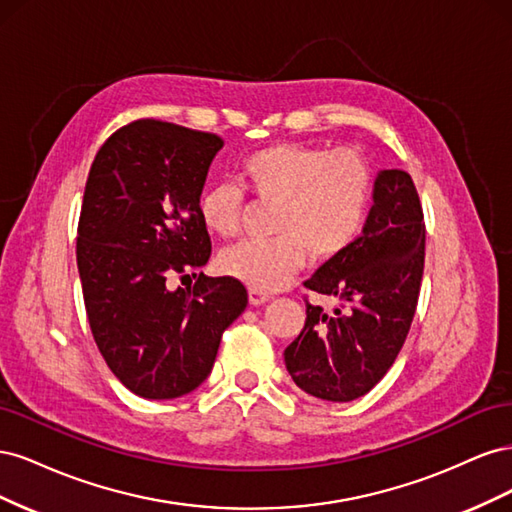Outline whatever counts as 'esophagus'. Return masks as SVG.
I'll use <instances>...</instances> for the list:
<instances>
[{
  "label": "esophagus",
  "mask_w": 512,
  "mask_h": 512,
  "mask_svg": "<svg viewBox=\"0 0 512 512\" xmlns=\"http://www.w3.org/2000/svg\"><path fill=\"white\" fill-rule=\"evenodd\" d=\"M271 297L267 292H262V290H258V288H250V303L252 305H262V303H267Z\"/></svg>",
  "instance_id": "obj_1"
}]
</instances>
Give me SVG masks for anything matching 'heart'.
<instances>
[{
  "mask_svg": "<svg viewBox=\"0 0 512 512\" xmlns=\"http://www.w3.org/2000/svg\"><path fill=\"white\" fill-rule=\"evenodd\" d=\"M241 173L258 200L275 203V237L228 247L220 267L262 292L286 286L309 252L318 260L346 252L361 237L374 205V168L356 149L275 143L245 156ZM243 203L239 185H211L198 198L200 220L213 235L230 239L241 228Z\"/></svg>",
  "mask_w": 512,
  "mask_h": 512,
  "instance_id": "heart-1",
  "label": "heart"
}]
</instances>
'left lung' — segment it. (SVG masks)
<instances>
[{"label": "left lung", "mask_w": 512, "mask_h": 512, "mask_svg": "<svg viewBox=\"0 0 512 512\" xmlns=\"http://www.w3.org/2000/svg\"><path fill=\"white\" fill-rule=\"evenodd\" d=\"M423 269L416 185L404 170H382L363 235L303 282L342 305L327 314L305 299V327L284 350L294 384L324 401H352L374 389L406 342Z\"/></svg>", "instance_id": "1"}]
</instances>
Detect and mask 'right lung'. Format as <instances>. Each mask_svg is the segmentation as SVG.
<instances>
[{"instance_id":"obj_1","label":"right lung","mask_w":512,"mask_h":512,"mask_svg":"<svg viewBox=\"0 0 512 512\" xmlns=\"http://www.w3.org/2000/svg\"><path fill=\"white\" fill-rule=\"evenodd\" d=\"M222 145L218 134L136 119L91 164L76 237L87 320L108 369L138 397L194 391L247 305L235 277L196 273L211 256L198 198ZM175 276L197 282L173 291Z\"/></svg>"}]
</instances>
